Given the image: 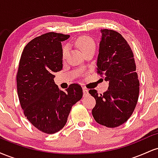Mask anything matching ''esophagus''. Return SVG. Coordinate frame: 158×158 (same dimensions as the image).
Here are the masks:
<instances>
[{
	"instance_id": "obj_1",
	"label": "esophagus",
	"mask_w": 158,
	"mask_h": 158,
	"mask_svg": "<svg viewBox=\"0 0 158 158\" xmlns=\"http://www.w3.org/2000/svg\"><path fill=\"white\" fill-rule=\"evenodd\" d=\"M83 94H84V96H88V90L86 88H83Z\"/></svg>"
}]
</instances>
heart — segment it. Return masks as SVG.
<instances>
[{"label": "heart", "instance_id": "b5f03b06", "mask_svg": "<svg viewBox=\"0 0 158 158\" xmlns=\"http://www.w3.org/2000/svg\"><path fill=\"white\" fill-rule=\"evenodd\" d=\"M76 45L83 52H86L91 49H95V43L93 39H90L88 36H80L76 41ZM68 48H64L63 50V55L67 53Z\"/></svg>", "mask_w": 158, "mask_h": 158}]
</instances>
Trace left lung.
<instances>
[{"mask_svg": "<svg viewBox=\"0 0 158 158\" xmlns=\"http://www.w3.org/2000/svg\"><path fill=\"white\" fill-rule=\"evenodd\" d=\"M100 31L97 70L98 73L104 74L108 88L102 94L94 89L89 90L96 99L92 115L99 124L115 128L126 122L133 113L139 82L133 52L126 39L114 30Z\"/></svg>", "mask_w": 158, "mask_h": 158, "instance_id": "1", "label": "left lung"}]
</instances>
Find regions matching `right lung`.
I'll use <instances>...</instances> for the list:
<instances>
[{
  "mask_svg": "<svg viewBox=\"0 0 158 158\" xmlns=\"http://www.w3.org/2000/svg\"><path fill=\"white\" fill-rule=\"evenodd\" d=\"M69 35L48 32L23 49L17 73V90L25 117L39 131L54 134L66 124L72 106L81 99L82 88L71 84L60 90L53 79L62 69L61 41Z\"/></svg>",
  "mask_w": 158,
  "mask_h": 158,
  "instance_id": "right-lung-1",
  "label": "right lung"
}]
</instances>
